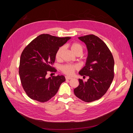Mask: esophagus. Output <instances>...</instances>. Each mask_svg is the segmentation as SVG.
<instances>
[{"label":"esophagus","mask_w":133,"mask_h":133,"mask_svg":"<svg viewBox=\"0 0 133 133\" xmlns=\"http://www.w3.org/2000/svg\"><path fill=\"white\" fill-rule=\"evenodd\" d=\"M65 78L66 80H68V79H72V78L71 77H70V76H65Z\"/></svg>","instance_id":"34e87169"}]
</instances>
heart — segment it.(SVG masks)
<instances>
[{
	"label": "heart",
	"instance_id": "1",
	"mask_svg": "<svg viewBox=\"0 0 133 133\" xmlns=\"http://www.w3.org/2000/svg\"><path fill=\"white\" fill-rule=\"evenodd\" d=\"M64 47L62 46L58 48L56 53V58L59 60L61 58L62 54L64 50ZM70 49L72 52L76 55H81L84 51V46L78 43H72L70 45ZM63 72L67 75H72L74 74L75 71L78 69V66L76 65L66 64L63 65L61 68Z\"/></svg>",
	"mask_w": 133,
	"mask_h": 133
}]
</instances>
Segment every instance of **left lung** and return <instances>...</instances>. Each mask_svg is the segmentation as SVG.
<instances>
[{
    "mask_svg": "<svg viewBox=\"0 0 133 133\" xmlns=\"http://www.w3.org/2000/svg\"><path fill=\"white\" fill-rule=\"evenodd\" d=\"M84 42L88 50L85 66L79 74L87 82L79 79V86L74 89L77 97L89 103L100 99L109 88L114 77V60L106 44L94 35L78 37Z\"/></svg>",
    "mask_w": 133,
    "mask_h": 133,
    "instance_id": "8db88e82",
    "label": "left lung"
}]
</instances>
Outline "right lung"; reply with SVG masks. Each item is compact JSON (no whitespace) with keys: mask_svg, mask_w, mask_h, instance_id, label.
Segmentation results:
<instances>
[{"mask_svg":"<svg viewBox=\"0 0 133 133\" xmlns=\"http://www.w3.org/2000/svg\"><path fill=\"white\" fill-rule=\"evenodd\" d=\"M70 37H58L42 34L32 41L23 51L19 74L22 86L28 96L44 103L57 92L66 79L63 75L46 77L48 71L56 72L52 67L56 53Z\"/></svg>","mask_w":133,"mask_h":133,"instance_id":"obj_1","label":"right lung"}]
</instances>
